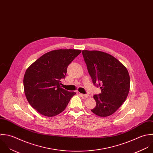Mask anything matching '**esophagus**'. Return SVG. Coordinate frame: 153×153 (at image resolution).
I'll list each match as a JSON object with an SVG mask.
<instances>
[{
    "mask_svg": "<svg viewBox=\"0 0 153 153\" xmlns=\"http://www.w3.org/2000/svg\"><path fill=\"white\" fill-rule=\"evenodd\" d=\"M79 95L82 97V99H85L88 97V94H81L80 93Z\"/></svg>",
    "mask_w": 153,
    "mask_h": 153,
    "instance_id": "esophagus-1",
    "label": "esophagus"
}]
</instances>
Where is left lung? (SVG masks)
Wrapping results in <instances>:
<instances>
[{"label": "left lung", "mask_w": 153, "mask_h": 153, "mask_svg": "<svg viewBox=\"0 0 153 153\" xmlns=\"http://www.w3.org/2000/svg\"><path fill=\"white\" fill-rule=\"evenodd\" d=\"M82 55L93 83L102 93L94 95L96 107L92 112L100 117L113 114L123 103L130 89L126 68L112 55L98 51H82Z\"/></svg>", "instance_id": "left-lung-1"}]
</instances>
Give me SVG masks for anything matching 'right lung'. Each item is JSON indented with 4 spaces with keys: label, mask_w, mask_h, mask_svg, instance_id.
I'll use <instances>...</instances> for the list:
<instances>
[{
    "label": "right lung",
    "mask_w": 153,
    "mask_h": 153,
    "mask_svg": "<svg viewBox=\"0 0 153 153\" xmlns=\"http://www.w3.org/2000/svg\"><path fill=\"white\" fill-rule=\"evenodd\" d=\"M81 52L76 49H59L48 52L32 63L24 76V88L30 104L41 114L53 117L62 113L75 92L60 86L67 68Z\"/></svg>",
    "instance_id": "obj_1"
}]
</instances>
